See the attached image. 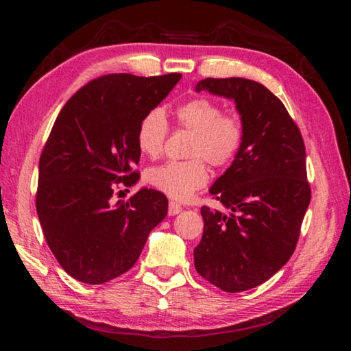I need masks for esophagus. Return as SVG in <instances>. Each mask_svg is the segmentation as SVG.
Here are the masks:
<instances>
[{
	"instance_id": "1",
	"label": "esophagus",
	"mask_w": 351,
	"mask_h": 351,
	"mask_svg": "<svg viewBox=\"0 0 351 351\" xmlns=\"http://www.w3.org/2000/svg\"><path fill=\"white\" fill-rule=\"evenodd\" d=\"M182 212V206L173 203V201H170L169 203V215H178V213Z\"/></svg>"
}]
</instances>
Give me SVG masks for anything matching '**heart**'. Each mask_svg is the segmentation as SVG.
Returning a JSON list of instances; mask_svg holds the SVG:
<instances>
[{
    "label": "heart",
    "mask_w": 351,
    "mask_h": 351,
    "mask_svg": "<svg viewBox=\"0 0 351 351\" xmlns=\"http://www.w3.org/2000/svg\"><path fill=\"white\" fill-rule=\"evenodd\" d=\"M176 125L192 133L187 156L182 162H165L148 171V182L176 201L192 197L195 190L209 180L207 165L226 167L235 159L243 144L241 121L232 114H223V108L213 100L198 97L180 105L175 111ZM169 125L162 110H152L141 119L136 142L148 158L162 153Z\"/></svg>",
    "instance_id": "b5f03b06"
}]
</instances>
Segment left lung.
I'll use <instances>...</instances> for the list:
<instances>
[{"mask_svg": "<svg viewBox=\"0 0 351 351\" xmlns=\"http://www.w3.org/2000/svg\"><path fill=\"white\" fill-rule=\"evenodd\" d=\"M195 91L230 99L243 144L209 192L228 213L201 207L204 232L195 268L226 293L258 287L293 255L311 199L305 145L280 99L258 82L204 79Z\"/></svg>", "mask_w": 351, "mask_h": 351, "instance_id": "8db88e82", "label": "left lung"}]
</instances>
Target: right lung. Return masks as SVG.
<instances>
[{"label": "right lung", "mask_w": 351, "mask_h": 351, "mask_svg": "<svg viewBox=\"0 0 351 351\" xmlns=\"http://www.w3.org/2000/svg\"><path fill=\"white\" fill-rule=\"evenodd\" d=\"M181 74H110L77 91L57 116L38 164L37 213L47 246L75 280L100 285L130 268L169 201L141 189L111 203L119 184L133 186L141 119L169 96Z\"/></svg>", "instance_id": "1"}]
</instances>
